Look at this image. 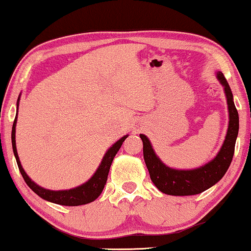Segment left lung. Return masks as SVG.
I'll list each match as a JSON object with an SVG mask.
<instances>
[{
    "label": "left lung",
    "instance_id": "1",
    "mask_svg": "<svg viewBox=\"0 0 251 251\" xmlns=\"http://www.w3.org/2000/svg\"><path fill=\"white\" fill-rule=\"evenodd\" d=\"M218 78L221 82L226 91L227 108H229V128L220 150L214 160L205 166L194 170H176L164 166L155 155L148 137L141 134L143 141V155L147 164L150 177L153 184L160 192L173 196H189L201 194L209 187L215 185L229 169L234 154L235 140L239 130V115L234 106L233 96L230 85L222 72L218 73Z\"/></svg>",
    "mask_w": 251,
    "mask_h": 251
}]
</instances>
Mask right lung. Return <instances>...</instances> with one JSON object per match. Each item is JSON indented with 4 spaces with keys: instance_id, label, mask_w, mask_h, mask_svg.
Wrapping results in <instances>:
<instances>
[{
    "instance_id": "add662e5",
    "label": "right lung",
    "mask_w": 251,
    "mask_h": 251,
    "mask_svg": "<svg viewBox=\"0 0 251 251\" xmlns=\"http://www.w3.org/2000/svg\"><path fill=\"white\" fill-rule=\"evenodd\" d=\"M18 106H19V98H18ZM16 124H17V117L13 122L12 134H11V138H12V148H13V153H14V156H16L19 170H20L25 184L30 187V189H32L37 195L44 198V200L51 201V203H55V204L65 205V206H77V205L88 204V203H91V201H93L99 197V195L102 192L104 185H106L108 173H109L114 156L117 154V152L122 147L123 142H124L127 137V135L122 137L121 140L116 142L113 147L108 150L107 153L103 156L101 164H100L98 168V170L96 171V174L93 175V177L90 179L88 182H85V184H83L80 187H76V188L74 189L58 190V192H54V190L45 189L43 187L36 185L35 182L31 181V179L28 177L27 174L25 173V170L22 169L20 160H19V156H18L17 147H16Z\"/></svg>"
}]
</instances>
